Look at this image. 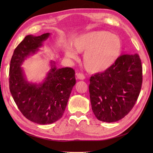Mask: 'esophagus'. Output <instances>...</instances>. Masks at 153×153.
Returning a JSON list of instances; mask_svg holds the SVG:
<instances>
[{
    "label": "esophagus",
    "mask_w": 153,
    "mask_h": 153,
    "mask_svg": "<svg viewBox=\"0 0 153 153\" xmlns=\"http://www.w3.org/2000/svg\"><path fill=\"white\" fill-rule=\"evenodd\" d=\"M76 76L77 79H79V80H84L85 79V76L84 75H83V74L80 73H78L76 74Z\"/></svg>",
    "instance_id": "34e87169"
}]
</instances>
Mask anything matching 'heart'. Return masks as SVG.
<instances>
[{
    "mask_svg": "<svg viewBox=\"0 0 153 153\" xmlns=\"http://www.w3.org/2000/svg\"><path fill=\"white\" fill-rule=\"evenodd\" d=\"M73 47L78 53H84L82 64L90 73H99L107 70L119 59L122 50V41L117 35L105 30L87 32L74 39ZM66 57L76 58L71 49L64 51Z\"/></svg>",
    "mask_w": 153,
    "mask_h": 153,
    "instance_id": "obj_1",
    "label": "heart"
}]
</instances>
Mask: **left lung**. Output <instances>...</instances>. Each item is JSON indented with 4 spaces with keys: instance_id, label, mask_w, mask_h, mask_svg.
<instances>
[{
    "instance_id": "obj_1",
    "label": "left lung",
    "mask_w": 153,
    "mask_h": 153,
    "mask_svg": "<svg viewBox=\"0 0 153 153\" xmlns=\"http://www.w3.org/2000/svg\"><path fill=\"white\" fill-rule=\"evenodd\" d=\"M142 68L139 55L124 53L112 66L90 78L89 93L96 117L116 122L130 112L139 96Z\"/></svg>"
}]
</instances>
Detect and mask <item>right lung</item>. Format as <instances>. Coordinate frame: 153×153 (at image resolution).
Instances as JSON below:
<instances>
[{"mask_svg": "<svg viewBox=\"0 0 153 153\" xmlns=\"http://www.w3.org/2000/svg\"><path fill=\"white\" fill-rule=\"evenodd\" d=\"M50 36H25L14 51L10 67V89L14 101L27 119L39 124H52L62 117L76 84L75 71L71 68H57L53 61L42 81L27 80L22 65L40 51Z\"/></svg>", "mask_w": 153, "mask_h": 153, "instance_id": "1", "label": "right lung"}]
</instances>
